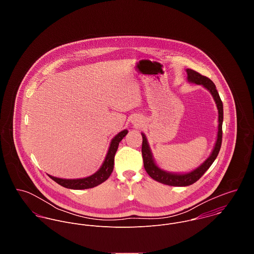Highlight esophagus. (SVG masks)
I'll return each mask as SVG.
<instances>
[{
    "label": "esophagus",
    "mask_w": 254,
    "mask_h": 254,
    "mask_svg": "<svg viewBox=\"0 0 254 254\" xmlns=\"http://www.w3.org/2000/svg\"><path fill=\"white\" fill-rule=\"evenodd\" d=\"M140 122H141L140 120H137V119L135 120V124H137V125H139V124H140Z\"/></svg>",
    "instance_id": "obj_1"
}]
</instances>
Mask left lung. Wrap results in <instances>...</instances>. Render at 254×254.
Returning <instances> with one entry per match:
<instances>
[{
    "label": "left lung",
    "mask_w": 254,
    "mask_h": 254,
    "mask_svg": "<svg viewBox=\"0 0 254 254\" xmlns=\"http://www.w3.org/2000/svg\"><path fill=\"white\" fill-rule=\"evenodd\" d=\"M188 74V82L192 83L195 85H201L203 88H205L212 96L216 107L218 109V132L217 138L214 147L210 153V155L195 169L186 172V173H174L169 172L166 170L161 169L155 162L153 158V154L151 152V149L148 145L147 139L145 134L142 133L143 137V145H142V154L144 159V167H145L146 173L155 181L168 185V186H174V187H186L190 186L193 183L197 181L205 172L206 170L211 166V164L214 162V160L217 157L221 144H222V124H223V104L219 97L216 86L214 83L207 77L202 76L192 69H186Z\"/></svg>",
    "instance_id": "1"
}]
</instances>
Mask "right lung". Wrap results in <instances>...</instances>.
I'll return each mask as SVG.
<instances>
[{"label":"right lung","mask_w":254,"mask_h":254,"mask_svg":"<svg viewBox=\"0 0 254 254\" xmlns=\"http://www.w3.org/2000/svg\"><path fill=\"white\" fill-rule=\"evenodd\" d=\"M128 130H123L119 132L117 135H115L109 145L108 153L106 155V158L100 167V169L94 173L93 175L85 178H80V179H63V178H57L52 175L48 176L53 179L54 181L57 182L59 185L71 189V190H85V189H91L94 187L99 186L100 184L107 181L109 179L110 174L113 171V166H114V155L116 153V150L118 148L119 143L121 140L127 135Z\"/></svg>","instance_id":"right-lung-1"}]
</instances>
